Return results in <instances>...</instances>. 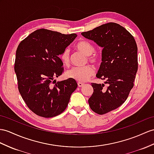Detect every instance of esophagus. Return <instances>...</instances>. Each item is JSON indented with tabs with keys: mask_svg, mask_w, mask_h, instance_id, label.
<instances>
[{
	"mask_svg": "<svg viewBox=\"0 0 154 154\" xmlns=\"http://www.w3.org/2000/svg\"><path fill=\"white\" fill-rule=\"evenodd\" d=\"M78 87L79 88H81V87H82V86H84V83H82V82H78Z\"/></svg>",
	"mask_w": 154,
	"mask_h": 154,
	"instance_id": "1",
	"label": "esophagus"
}]
</instances>
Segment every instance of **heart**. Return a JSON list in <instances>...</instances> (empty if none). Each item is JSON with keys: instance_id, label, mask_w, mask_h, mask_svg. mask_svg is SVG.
<instances>
[{"instance_id": "heart-1", "label": "heart", "mask_w": 154, "mask_h": 154, "mask_svg": "<svg viewBox=\"0 0 154 154\" xmlns=\"http://www.w3.org/2000/svg\"><path fill=\"white\" fill-rule=\"evenodd\" d=\"M76 48L77 50L88 55L89 61L95 64H97L100 61V58L98 55L93 54L95 51V47L90 42L85 40H82L78 42ZM62 63L66 66L70 64V56L69 50L65 49L60 55ZM94 68L91 65H86L82 67H73L66 72V76L70 78H72L80 82H84L88 81L90 77L92 76L94 74Z\"/></svg>"}]
</instances>
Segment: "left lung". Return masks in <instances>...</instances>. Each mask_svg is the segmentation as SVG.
I'll return each mask as SVG.
<instances>
[{"mask_svg": "<svg viewBox=\"0 0 154 154\" xmlns=\"http://www.w3.org/2000/svg\"><path fill=\"white\" fill-rule=\"evenodd\" d=\"M102 50V62L96 76L104 84L92 83L93 93L88 100L91 109L103 115L120 106L133 88L138 70L137 46L134 37L118 23H108L82 32Z\"/></svg>", "mask_w": 154, "mask_h": 154, "instance_id": "obj_1", "label": "left lung"}]
</instances>
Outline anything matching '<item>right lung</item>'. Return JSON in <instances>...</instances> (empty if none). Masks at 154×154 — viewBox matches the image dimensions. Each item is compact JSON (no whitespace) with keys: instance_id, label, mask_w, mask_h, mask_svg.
Listing matches in <instances>:
<instances>
[{"instance_id":"1","label":"right lung","mask_w":154,"mask_h":154,"mask_svg":"<svg viewBox=\"0 0 154 154\" xmlns=\"http://www.w3.org/2000/svg\"><path fill=\"white\" fill-rule=\"evenodd\" d=\"M76 34L64 35L41 29L26 37L16 50L14 70L18 89L28 108L41 117L52 118L64 111L78 84L72 78L57 82L64 68L59 55Z\"/></svg>"}]
</instances>
